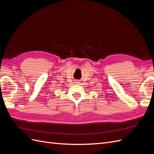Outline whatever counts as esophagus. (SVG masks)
<instances>
[{
	"label": "esophagus",
	"mask_w": 154,
	"mask_h": 154,
	"mask_svg": "<svg viewBox=\"0 0 154 154\" xmlns=\"http://www.w3.org/2000/svg\"><path fill=\"white\" fill-rule=\"evenodd\" d=\"M75 83H76V84H79V83H80V81H78V80H76L75 81V82H74Z\"/></svg>",
	"instance_id": "1"
}]
</instances>
